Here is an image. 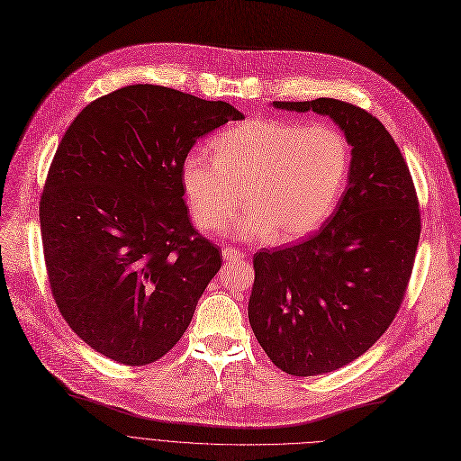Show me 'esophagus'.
Returning a JSON list of instances; mask_svg holds the SVG:
<instances>
[{
  "label": "esophagus",
  "instance_id": "obj_1",
  "mask_svg": "<svg viewBox=\"0 0 461 461\" xmlns=\"http://www.w3.org/2000/svg\"><path fill=\"white\" fill-rule=\"evenodd\" d=\"M223 258L227 262H236V260H243V253L236 248H223Z\"/></svg>",
  "mask_w": 461,
  "mask_h": 461
}]
</instances>
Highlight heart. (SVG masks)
<instances>
[{
  "label": "heart",
  "instance_id": "b5f03b06",
  "mask_svg": "<svg viewBox=\"0 0 461 461\" xmlns=\"http://www.w3.org/2000/svg\"><path fill=\"white\" fill-rule=\"evenodd\" d=\"M184 158L182 187L203 230L234 223L240 238H302L330 218L349 171V145L331 124L249 119Z\"/></svg>",
  "mask_w": 461,
  "mask_h": 461
}]
</instances>
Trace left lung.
<instances>
[{"instance_id": "8db88e82", "label": "left lung", "mask_w": 461, "mask_h": 461, "mask_svg": "<svg viewBox=\"0 0 461 461\" xmlns=\"http://www.w3.org/2000/svg\"><path fill=\"white\" fill-rule=\"evenodd\" d=\"M274 105L331 117L351 145L346 192L326 225L253 257L248 309L277 368L328 374L361 357L394 320L419 246V199L393 135L368 112L335 98Z\"/></svg>"}]
</instances>
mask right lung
I'll return each mask as SVG.
<instances>
[{
	"mask_svg": "<svg viewBox=\"0 0 461 461\" xmlns=\"http://www.w3.org/2000/svg\"><path fill=\"white\" fill-rule=\"evenodd\" d=\"M243 115L161 86L100 96L65 131L39 215L50 288L98 354L141 366L164 357L221 267L184 203L182 164L199 138Z\"/></svg>",
	"mask_w": 461,
	"mask_h": 461,
	"instance_id": "add662e5",
	"label": "right lung"
}]
</instances>
